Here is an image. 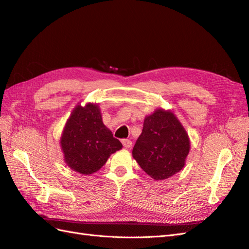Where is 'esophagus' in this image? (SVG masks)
I'll use <instances>...</instances> for the list:
<instances>
[{
	"mask_svg": "<svg viewBox=\"0 0 249 249\" xmlns=\"http://www.w3.org/2000/svg\"><path fill=\"white\" fill-rule=\"evenodd\" d=\"M122 142L125 148H130L132 146V141L130 139H124Z\"/></svg>",
	"mask_w": 249,
	"mask_h": 249,
	"instance_id": "34e87169",
	"label": "esophagus"
}]
</instances>
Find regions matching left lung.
I'll list each match as a JSON object with an SVG mask.
<instances>
[{
	"label": "left lung",
	"instance_id": "left-lung-1",
	"mask_svg": "<svg viewBox=\"0 0 249 249\" xmlns=\"http://www.w3.org/2000/svg\"><path fill=\"white\" fill-rule=\"evenodd\" d=\"M189 152L190 138L177 115L157 108L145 116L132 155L150 178L163 180L184 168Z\"/></svg>",
	"mask_w": 249,
	"mask_h": 249
}]
</instances>
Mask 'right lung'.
Listing matches in <instances>:
<instances>
[{
    "label": "right lung",
    "mask_w": 249,
    "mask_h": 249,
    "mask_svg": "<svg viewBox=\"0 0 249 249\" xmlns=\"http://www.w3.org/2000/svg\"><path fill=\"white\" fill-rule=\"evenodd\" d=\"M65 164L83 176L99 171L112 154L123 148L104 124L99 104L79 103L71 113L60 137Z\"/></svg>",
    "instance_id": "add662e5"
}]
</instances>
